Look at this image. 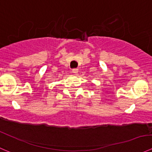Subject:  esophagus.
Wrapping results in <instances>:
<instances>
[{"mask_svg":"<svg viewBox=\"0 0 152 152\" xmlns=\"http://www.w3.org/2000/svg\"><path fill=\"white\" fill-rule=\"evenodd\" d=\"M72 72L74 73L75 75H77L78 73V69H76V68L75 69H72Z\"/></svg>","mask_w":152,"mask_h":152,"instance_id":"34e87169","label":"esophagus"}]
</instances>
